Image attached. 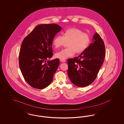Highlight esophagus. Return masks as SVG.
Returning a JSON list of instances; mask_svg holds the SVG:
<instances>
[{"label": "esophagus", "instance_id": "esophagus-1", "mask_svg": "<svg viewBox=\"0 0 124 124\" xmlns=\"http://www.w3.org/2000/svg\"><path fill=\"white\" fill-rule=\"evenodd\" d=\"M60 62H66V60H62V59H60Z\"/></svg>", "mask_w": 124, "mask_h": 124}]
</instances>
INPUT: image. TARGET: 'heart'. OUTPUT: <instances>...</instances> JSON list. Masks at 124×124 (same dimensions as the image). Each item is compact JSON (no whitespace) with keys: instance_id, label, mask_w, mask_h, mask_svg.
I'll list each match as a JSON object with an SVG mask.
<instances>
[{"instance_id":"heart-1","label":"heart","mask_w":124,"mask_h":124,"mask_svg":"<svg viewBox=\"0 0 124 124\" xmlns=\"http://www.w3.org/2000/svg\"><path fill=\"white\" fill-rule=\"evenodd\" d=\"M67 42V48L55 53L54 56L56 58L64 60L73 56L75 52H83L90 44V37L82 30L72 28L66 30L63 36L60 35L56 36L53 40L52 44L55 49H59Z\"/></svg>"}]
</instances>
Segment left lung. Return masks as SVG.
Instances as JSON below:
<instances>
[{
    "mask_svg": "<svg viewBox=\"0 0 124 124\" xmlns=\"http://www.w3.org/2000/svg\"><path fill=\"white\" fill-rule=\"evenodd\" d=\"M104 43L96 32L93 41L79 56L69 59L68 75L71 82L78 87L90 85L95 79L105 58Z\"/></svg>",
    "mask_w": 124,
    "mask_h": 124,
    "instance_id": "left-lung-1",
    "label": "left lung"
}]
</instances>
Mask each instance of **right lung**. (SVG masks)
Instances as JSON below:
<instances>
[{"label": "right lung", "mask_w": 124, "mask_h": 124, "mask_svg": "<svg viewBox=\"0 0 124 124\" xmlns=\"http://www.w3.org/2000/svg\"><path fill=\"white\" fill-rule=\"evenodd\" d=\"M61 27L55 23L41 24L34 28L23 41L19 65L23 76L31 86L44 89L50 84L60 64L53 56L52 41Z\"/></svg>", "instance_id": "obj_1"}]
</instances>
